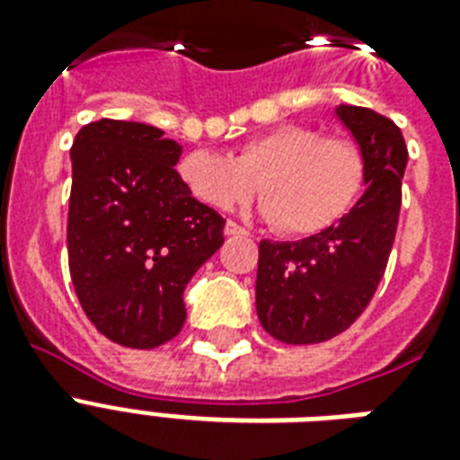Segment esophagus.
I'll return each instance as SVG.
<instances>
[{
    "label": "esophagus",
    "mask_w": 460,
    "mask_h": 460,
    "mask_svg": "<svg viewBox=\"0 0 460 460\" xmlns=\"http://www.w3.org/2000/svg\"><path fill=\"white\" fill-rule=\"evenodd\" d=\"M224 234H226V236H243V234H248V231H245L243 226H238L236 222H226V226H224Z\"/></svg>",
    "instance_id": "obj_1"
}]
</instances>
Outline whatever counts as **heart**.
I'll list each match as a JSON object with an SVG mask.
<instances>
[{
    "mask_svg": "<svg viewBox=\"0 0 460 460\" xmlns=\"http://www.w3.org/2000/svg\"><path fill=\"white\" fill-rule=\"evenodd\" d=\"M179 176L198 200L222 212L251 200L260 183L267 222L284 236L305 238L353 209L365 186V155L350 136L284 124L248 138L234 157L188 153Z\"/></svg>",
    "mask_w": 460,
    "mask_h": 460,
    "instance_id": "obj_1",
    "label": "heart"
}]
</instances>
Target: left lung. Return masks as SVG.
Instances as JSON below:
<instances>
[{
  "mask_svg": "<svg viewBox=\"0 0 460 460\" xmlns=\"http://www.w3.org/2000/svg\"><path fill=\"white\" fill-rule=\"evenodd\" d=\"M365 155L363 198L332 229L303 241L260 243L255 305L281 343L334 339L370 305L385 277L401 212L408 150L392 119L367 107L336 110Z\"/></svg>",
  "mask_w": 460,
  "mask_h": 460,
  "instance_id": "1",
  "label": "left lung"
}]
</instances>
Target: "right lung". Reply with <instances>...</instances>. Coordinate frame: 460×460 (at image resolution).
<instances>
[{
	"label": "right lung",
	"instance_id": "obj_1",
	"mask_svg": "<svg viewBox=\"0 0 460 460\" xmlns=\"http://www.w3.org/2000/svg\"><path fill=\"white\" fill-rule=\"evenodd\" d=\"M181 146L138 121L100 119L71 147L68 272L100 334L157 349L186 322L183 288L224 243V219L190 195Z\"/></svg>",
	"mask_w": 460,
	"mask_h": 460
}]
</instances>
